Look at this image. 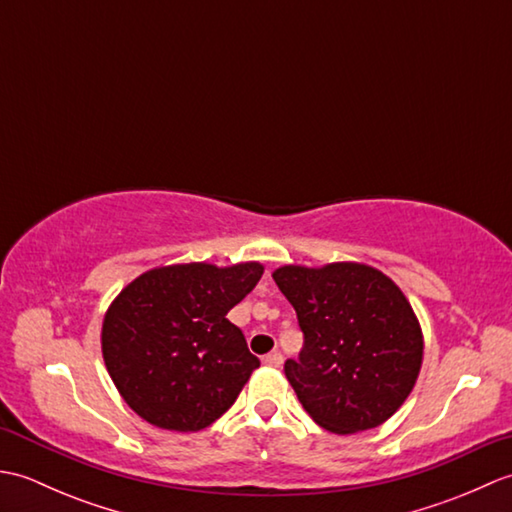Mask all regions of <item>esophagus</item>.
Wrapping results in <instances>:
<instances>
[{"label":"esophagus","mask_w":512,"mask_h":512,"mask_svg":"<svg viewBox=\"0 0 512 512\" xmlns=\"http://www.w3.org/2000/svg\"><path fill=\"white\" fill-rule=\"evenodd\" d=\"M264 363H266L268 367H279L281 363H284V356H281L279 352H270V354L264 356Z\"/></svg>","instance_id":"esophagus-1"}]
</instances>
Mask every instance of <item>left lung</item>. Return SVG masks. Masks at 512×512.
Instances as JSON below:
<instances>
[{
  "label": "left lung",
  "mask_w": 512,
  "mask_h": 512,
  "mask_svg": "<svg viewBox=\"0 0 512 512\" xmlns=\"http://www.w3.org/2000/svg\"><path fill=\"white\" fill-rule=\"evenodd\" d=\"M275 284L297 312L303 350L284 372L310 418L339 436L374 429L411 394L422 330L402 290L380 270L336 262L281 266Z\"/></svg>",
  "instance_id": "obj_1"
}]
</instances>
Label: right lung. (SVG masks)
<instances>
[{
    "label": "right lung",
    "instance_id": "right-lung-1",
    "mask_svg": "<svg viewBox=\"0 0 512 512\" xmlns=\"http://www.w3.org/2000/svg\"><path fill=\"white\" fill-rule=\"evenodd\" d=\"M262 275L259 262L173 264L118 292L103 319V361L140 418L189 433L231 409L259 358L226 314Z\"/></svg>",
    "mask_w": 512,
    "mask_h": 512
}]
</instances>
